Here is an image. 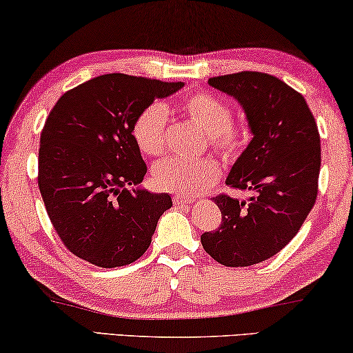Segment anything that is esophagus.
<instances>
[{"label":"esophagus","instance_id":"esophagus-1","mask_svg":"<svg viewBox=\"0 0 353 353\" xmlns=\"http://www.w3.org/2000/svg\"><path fill=\"white\" fill-rule=\"evenodd\" d=\"M194 198H185V196H173V204L175 205H190L194 203Z\"/></svg>","mask_w":353,"mask_h":353}]
</instances>
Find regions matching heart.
Listing matches in <instances>:
<instances>
[{"mask_svg": "<svg viewBox=\"0 0 353 353\" xmlns=\"http://www.w3.org/2000/svg\"><path fill=\"white\" fill-rule=\"evenodd\" d=\"M178 110L208 134L209 144L225 159H235L250 141L245 123L232 120V108L225 100L210 92L191 94L181 99ZM167 108L152 103L144 108L132 125V136L141 152L149 157L163 154L167 145ZM221 168L212 159L160 160L152 170V181L160 191L178 196H193L217 181Z\"/></svg>", "mask_w": 353, "mask_h": 353, "instance_id": "obj_1", "label": "heart"}]
</instances>
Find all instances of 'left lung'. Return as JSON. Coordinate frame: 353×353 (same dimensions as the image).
I'll use <instances>...</instances> for the list:
<instances>
[{
	"instance_id": "1",
	"label": "left lung",
	"mask_w": 353,
	"mask_h": 353,
	"mask_svg": "<svg viewBox=\"0 0 353 353\" xmlns=\"http://www.w3.org/2000/svg\"><path fill=\"white\" fill-rule=\"evenodd\" d=\"M208 82L245 110L253 139L225 183L253 196H216L222 223L203 233L201 243L223 266H253L277 254L313 209L321 168L318 126L303 95L276 76L241 71Z\"/></svg>"
}]
</instances>
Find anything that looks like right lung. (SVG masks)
Masks as SVG:
<instances>
[{
	"instance_id": "obj_1",
	"label": "right lung",
	"mask_w": 353,
	"mask_h": 353,
	"mask_svg": "<svg viewBox=\"0 0 353 353\" xmlns=\"http://www.w3.org/2000/svg\"><path fill=\"white\" fill-rule=\"evenodd\" d=\"M183 82L112 72L63 94L45 121L39 149V188L63 245L99 268L134 263L149 248L167 193L137 186L145 167L132 125L155 99Z\"/></svg>"
}]
</instances>
